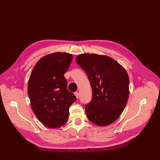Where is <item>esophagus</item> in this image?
Listing matches in <instances>:
<instances>
[{"label": "esophagus", "mask_w": 160, "mask_h": 160, "mask_svg": "<svg viewBox=\"0 0 160 160\" xmlns=\"http://www.w3.org/2000/svg\"><path fill=\"white\" fill-rule=\"evenodd\" d=\"M75 95L76 96V98H77V99H78L79 98V93H78V92H75Z\"/></svg>", "instance_id": "1"}]
</instances>
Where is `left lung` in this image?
<instances>
[{
    "label": "left lung",
    "mask_w": 160,
    "mask_h": 160,
    "mask_svg": "<svg viewBox=\"0 0 160 160\" xmlns=\"http://www.w3.org/2000/svg\"><path fill=\"white\" fill-rule=\"evenodd\" d=\"M76 62L88 76L92 99L85 107L90 122L99 126L114 122L129 98V77L118 62L108 56L81 54Z\"/></svg>",
    "instance_id": "1"
}]
</instances>
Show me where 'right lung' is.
I'll return each instance as SVG.
<instances>
[{
    "mask_svg": "<svg viewBox=\"0 0 160 160\" xmlns=\"http://www.w3.org/2000/svg\"><path fill=\"white\" fill-rule=\"evenodd\" d=\"M72 59V55L69 53H51L42 57L31 72L28 83L31 108L38 119L48 128L65 124L69 109L77 99L67 90L64 77Z\"/></svg>",
    "mask_w": 160,
    "mask_h": 160,
    "instance_id": "1",
    "label": "right lung"
}]
</instances>
